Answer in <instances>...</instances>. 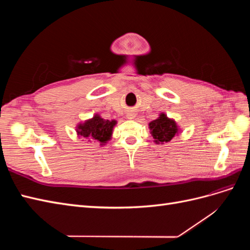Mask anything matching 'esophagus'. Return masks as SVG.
<instances>
[{
    "instance_id": "obj_1",
    "label": "esophagus",
    "mask_w": 250,
    "mask_h": 250,
    "mask_svg": "<svg viewBox=\"0 0 250 250\" xmlns=\"http://www.w3.org/2000/svg\"><path fill=\"white\" fill-rule=\"evenodd\" d=\"M127 118H128V119H132L133 117H132V115H128V116H127Z\"/></svg>"
}]
</instances>
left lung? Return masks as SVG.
I'll list each match as a JSON object with an SVG mask.
<instances>
[{"label":"left lung","mask_w":250,"mask_h":250,"mask_svg":"<svg viewBox=\"0 0 250 250\" xmlns=\"http://www.w3.org/2000/svg\"><path fill=\"white\" fill-rule=\"evenodd\" d=\"M149 128L156 144L168 143L178 133L175 121L169 119L165 113H161L156 120L150 122Z\"/></svg>","instance_id":"8db88e82"}]
</instances>
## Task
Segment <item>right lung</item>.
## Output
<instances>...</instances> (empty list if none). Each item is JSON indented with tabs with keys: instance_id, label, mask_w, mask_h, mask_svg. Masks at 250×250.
<instances>
[{
	"instance_id": "add662e5",
	"label": "right lung",
	"mask_w": 250,
	"mask_h": 250,
	"mask_svg": "<svg viewBox=\"0 0 250 250\" xmlns=\"http://www.w3.org/2000/svg\"><path fill=\"white\" fill-rule=\"evenodd\" d=\"M116 124L117 121L115 120H105L99 115H95L93 119H89L83 124L78 125L77 133L85 139H92L105 144L110 140L112 128Z\"/></svg>"
}]
</instances>
